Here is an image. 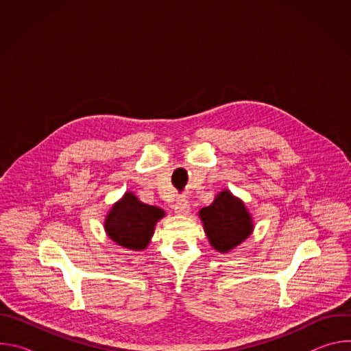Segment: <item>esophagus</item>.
I'll return each mask as SVG.
<instances>
[{
  "instance_id": "esophagus-1",
  "label": "esophagus",
  "mask_w": 351,
  "mask_h": 351,
  "mask_svg": "<svg viewBox=\"0 0 351 351\" xmlns=\"http://www.w3.org/2000/svg\"><path fill=\"white\" fill-rule=\"evenodd\" d=\"M175 213L178 215H187L190 213V203H189L187 198L180 197L178 199V203L175 204Z\"/></svg>"
}]
</instances>
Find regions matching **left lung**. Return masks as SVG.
I'll use <instances>...</instances> for the list:
<instances>
[{"label":"left lung","mask_w":351,"mask_h":351,"mask_svg":"<svg viewBox=\"0 0 351 351\" xmlns=\"http://www.w3.org/2000/svg\"><path fill=\"white\" fill-rule=\"evenodd\" d=\"M210 244L219 253H228L241 244L254 229L253 218L244 203L229 190L221 191L214 203L198 213Z\"/></svg>","instance_id":"left-lung-1"}]
</instances>
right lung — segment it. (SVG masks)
<instances>
[{
	"label": "right lung",
	"instance_id": "obj_1",
	"mask_svg": "<svg viewBox=\"0 0 351 351\" xmlns=\"http://www.w3.org/2000/svg\"><path fill=\"white\" fill-rule=\"evenodd\" d=\"M164 215V210L141 203L132 191H128L110 210L104 228L118 245L140 252L148 245L156 223Z\"/></svg>",
	"mask_w": 351,
	"mask_h": 351
}]
</instances>
